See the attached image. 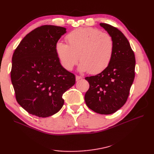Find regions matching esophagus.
Instances as JSON below:
<instances>
[{
    "mask_svg": "<svg viewBox=\"0 0 154 154\" xmlns=\"http://www.w3.org/2000/svg\"><path fill=\"white\" fill-rule=\"evenodd\" d=\"M83 78L82 76H76V81H78L80 80H82Z\"/></svg>",
    "mask_w": 154,
    "mask_h": 154,
    "instance_id": "1",
    "label": "esophagus"
}]
</instances>
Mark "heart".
<instances>
[{
    "instance_id": "1",
    "label": "heart",
    "mask_w": 154,
    "mask_h": 154,
    "mask_svg": "<svg viewBox=\"0 0 154 154\" xmlns=\"http://www.w3.org/2000/svg\"><path fill=\"white\" fill-rule=\"evenodd\" d=\"M66 40L68 45L58 42L55 45L56 53L65 69L72 70L79 57L80 72L94 74L109 67L114 50V40L109 34L97 29L82 27L70 32Z\"/></svg>"
}]
</instances>
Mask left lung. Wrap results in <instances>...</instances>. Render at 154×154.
I'll return each mask as SVG.
<instances>
[{
  "instance_id": "1",
  "label": "left lung",
  "mask_w": 154,
  "mask_h": 154,
  "mask_svg": "<svg viewBox=\"0 0 154 154\" xmlns=\"http://www.w3.org/2000/svg\"><path fill=\"white\" fill-rule=\"evenodd\" d=\"M100 26L112 37L114 54L106 69L86 77L90 87L85 95L88 108L100 114H111L125 105L135 77L136 59L128 40L119 29L109 24Z\"/></svg>"
}]
</instances>
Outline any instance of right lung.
Returning a JSON list of instances; mask_svg holds the SVG:
<instances>
[{
	"label": "right lung",
	"instance_id": "obj_1",
	"mask_svg": "<svg viewBox=\"0 0 154 154\" xmlns=\"http://www.w3.org/2000/svg\"><path fill=\"white\" fill-rule=\"evenodd\" d=\"M66 28L46 25L27 34L12 58L11 80L17 101L27 112L47 118L62 109V96L75 76L60 62L55 45Z\"/></svg>",
	"mask_w": 154,
	"mask_h": 154
}]
</instances>
